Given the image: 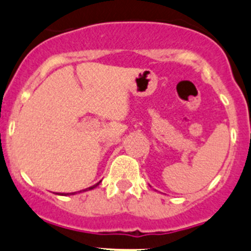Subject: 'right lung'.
<instances>
[{
  "label": "right lung",
  "instance_id": "1",
  "mask_svg": "<svg viewBox=\"0 0 251 251\" xmlns=\"http://www.w3.org/2000/svg\"><path fill=\"white\" fill-rule=\"evenodd\" d=\"M100 182V181H99ZM99 182H97L96 185H93V186H91V187H88V189H84V190H82V191H79V193H84V191H88V190H92V189H94V187H97L99 185ZM75 194L76 193H70V194H57V195H62V196H67V195H75Z\"/></svg>",
  "mask_w": 251,
  "mask_h": 251
}]
</instances>
